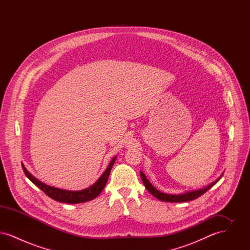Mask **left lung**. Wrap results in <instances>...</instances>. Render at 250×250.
Here are the masks:
<instances>
[{
	"label": "left lung",
	"instance_id": "left-lung-1",
	"mask_svg": "<svg viewBox=\"0 0 250 250\" xmlns=\"http://www.w3.org/2000/svg\"><path fill=\"white\" fill-rule=\"evenodd\" d=\"M222 177V175L213 182L212 184H210L209 186L201 188V189H197V190L188 191L183 194H178V195H173V194H166L163 193L161 191L157 190L155 188V187H153V185L148 181V179L146 178L145 174L143 173V171H141V178L143 180V183L145 186V188H147V190L149 191L154 197L156 199L162 201V202H189L192 200H195L199 197H201L202 194H204L207 190H209L212 187H214V185L219 181V179Z\"/></svg>",
	"mask_w": 250,
	"mask_h": 250
}]
</instances>
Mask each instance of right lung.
<instances>
[{
  "label": "right lung",
  "instance_id": "right-lung-1",
  "mask_svg": "<svg viewBox=\"0 0 250 250\" xmlns=\"http://www.w3.org/2000/svg\"><path fill=\"white\" fill-rule=\"evenodd\" d=\"M115 159H116V156H114L111 159V161L109 162V164L106 168V170L104 171V173L100 176V178L98 179L92 187H90L86 189L79 191L64 190V189H60L57 188L49 187L48 185H46V184L40 182L39 180H37L36 177H34L26 169V167L23 166V164H22V168H23L25 175L49 198H51V199L59 202L76 204V203H82V202L92 201L101 193V191L103 190V188H105V186L107 184L108 175L110 173L111 167L115 162Z\"/></svg>",
  "mask_w": 250,
  "mask_h": 250
}]
</instances>
